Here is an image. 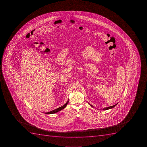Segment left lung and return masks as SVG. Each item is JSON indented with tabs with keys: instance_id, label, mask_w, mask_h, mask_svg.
I'll return each instance as SVG.
<instances>
[{
	"instance_id": "obj_1",
	"label": "left lung",
	"mask_w": 147,
	"mask_h": 147,
	"mask_svg": "<svg viewBox=\"0 0 147 147\" xmlns=\"http://www.w3.org/2000/svg\"><path fill=\"white\" fill-rule=\"evenodd\" d=\"M88 104H89V105H90V106H91L92 107H94V106H92V105L90 104L89 103H88ZM117 104L118 103L116 104H115V105H114V106H110L109 107H105V108H104V109H102V110H107V109H112V108H113V107H115V106H116Z\"/></svg>"
}]
</instances>
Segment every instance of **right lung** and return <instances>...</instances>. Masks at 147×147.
Wrapping results in <instances>:
<instances>
[{"label":"right lung","instance_id":"1","mask_svg":"<svg viewBox=\"0 0 147 147\" xmlns=\"http://www.w3.org/2000/svg\"><path fill=\"white\" fill-rule=\"evenodd\" d=\"M68 101H69V100H67V103H66L65 104L63 105L61 107H59L58 109H54V110H53V111H50V112H49L44 113L49 115V114H55V113L58 112L59 111H61V110H62V109H64L65 107L67 106V104H68Z\"/></svg>","mask_w":147,"mask_h":147}]
</instances>
